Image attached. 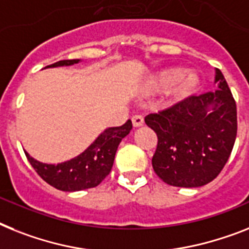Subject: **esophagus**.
<instances>
[{
  "label": "esophagus",
  "instance_id": "34e87169",
  "mask_svg": "<svg viewBox=\"0 0 249 249\" xmlns=\"http://www.w3.org/2000/svg\"><path fill=\"white\" fill-rule=\"evenodd\" d=\"M131 121H132L133 127H141L143 124V117L140 116V114H135V116H132Z\"/></svg>",
  "mask_w": 249,
  "mask_h": 249
}]
</instances>
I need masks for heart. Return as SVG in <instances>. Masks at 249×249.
I'll return each instance as SVG.
<instances>
[{
    "instance_id": "heart-1",
    "label": "heart",
    "mask_w": 249,
    "mask_h": 249,
    "mask_svg": "<svg viewBox=\"0 0 249 249\" xmlns=\"http://www.w3.org/2000/svg\"><path fill=\"white\" fill-rule=\"evenodd\" d=\"M200 85L198 76L194 72H183L180 69H168L158 72L149 83L150 90L165 91L172 89L173 99L179 102L190 98L197 91Z\"/></svg>"
}]
</instances>
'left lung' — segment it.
<instances>
[{
	"label": "left lung",
	"instance_id": "obj_1",
	"mask_svg": "<svg viewBox=\"0 0 249 249\" xmlns=\"http://www.w3.org/2000/svg\"><path fill=\"white\" fill-rule=\"evenodd\" d=\"M219 89L194 95L145 117L158 146L153 168L174 187H201L215 179L227 164L237 137V104L216 69Z\"/></svg>",
	"mask_w": 249,
	"mask_h": 249
}]
</instances>
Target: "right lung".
<instances>
[{
	"instance_id": "1",
	"label": "right lung",
	"mask_w": 249,
	"mask_h": 249,
	"mask_svg": "<svg viewBox=\"0 0 249 249\" xmlns=\"http://www.w3.org/2000/svg\"><path fill=\"white\" fill-rule=\"evenodd\" d=\"M79 61L63 59L47 67L71 66L79 63ZM131 128L132 122L129 120L123 126L107 128L83 154L65 163L44 164L33 159L28 153L25 155L39 177L57 190L65 192L88 190L100 184L109 174L118 145L123 137L128 135Z\"/></svg>"
}]
</instances>
